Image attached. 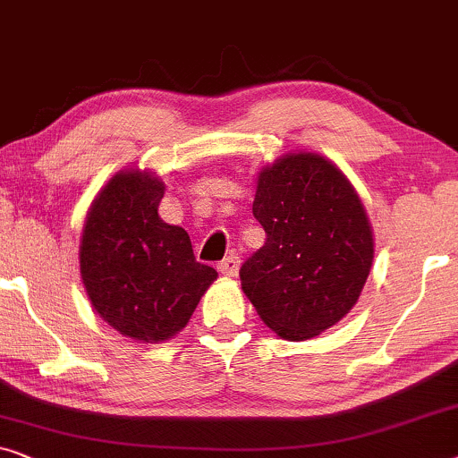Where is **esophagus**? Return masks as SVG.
Wrapping results in <instances>:
<instances>
[{"label": "esophagus", "instance_id": "obj_1", "mask_svg": "<svg viewBox=\"0 0 458 458\" xmlns=\"http://www.w3.org/2000/svg\"><path fill=\"white\" fill-rule=\"evenodd\" d=\"M238 267H241V259H238L236 253H230L226 259L217 263V269H220V274L226 276V278H234L238 274Z\"/></svg>", "mask_w": 458, "mask_h": 458}]
</instances>
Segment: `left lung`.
I'll return each instance as SVG.
<instances>
[{
	"label": "left lung",
	"mask_w": 458,
	"mask_h": 458,
	"mask_svg": "<svg viewBox=\"0 0 458 458\" xmlns=\"http://www.w3.org/2000/svg\"><path fill=\"white\" fill-rule=\"evenodd\" d=\"M253 216L263 247L241 284L263 324L284 340H309L355 307L376 242L346 174L319 153L291 151L257 174Z\"/></svg>",
	"instance_id": "1"
}]
</instances>
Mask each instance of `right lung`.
<instances>
[{"mask_svg":"<svg viewBox=\"0 0 458 458\" xmlns=\"http://www.w3.org/2000/svg\"><path fill=\"white\" fill-rule=\"evenodd\" d=\"M164 191L151 170L115 172L87 211L79 247L95 311L122 336L145 344L176 336L217 278L195 259L186 230L159 217Z\"/></svg>","mask_w":458,"mask_h":458,"instance_id":"right-lung-1","label":"right lung"}]
</instances>
